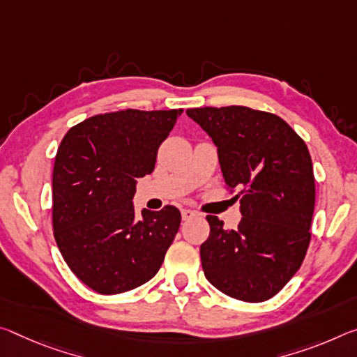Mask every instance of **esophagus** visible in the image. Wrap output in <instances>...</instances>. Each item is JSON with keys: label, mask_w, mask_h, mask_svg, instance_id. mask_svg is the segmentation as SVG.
<instances>
[{"label": "esophagus", "mask_w": 357, "mask_h": 357, "mask_svg": "<svg viewBox=\"0 0 357 357\" xmlns=\"http://www.w3.org/2000/svg\"><path fill=\"white\" fill-rule=\"evenodd\" d=\"M195 211H192V209H188V208H184V209H181V216H183V219L184 220H188V219H190V218H194L195 216Z\"/></svg>", "instance_id": "1"}]
</instances>
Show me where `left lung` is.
Listing matches in <instances>:
<instances>
[{"mask_svg":"<svg viewBox=\"0 0 357 357\" xmlns=\"http://www.w3.org/2000/svg\"><path fill=\"white\" fill-rule=\"evenodd\" d=\"M188 116L218 148L229 189H238V229L206 216L200 246L206 280L225 296L264 302L287 284L307 254L314 211L313 163L305 141L271 112L195 107Z\"/></svg>","mask_w":357,"mask_h":357,"instance_id":"obj_1","label":"left lung"}]
</instances>
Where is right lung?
Masks as SVG:
<instances>
[{
	"mask_svg": "<svg viewBox=\"0 0 357 357\" xmlns=\"http://www.w3.org/2000/svg\"><path fill=\"white\" fill-rule=\"evenodd\" d=\"M183 109H126L89 117L61 139L52 174L56 246L84 284L111 296L154 278L178 234L165 206L135 219L137 179L154 172L157 151Z\"/></svg>",
	"mask_w": 357,
	"mask_h": 357,
	"instance_id": "right-lung-1",
	"label": "right lung"
}]
</instances>
